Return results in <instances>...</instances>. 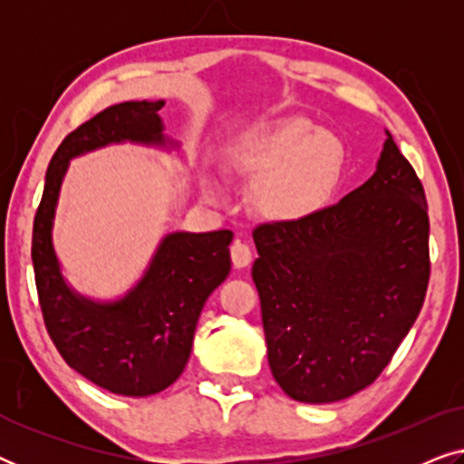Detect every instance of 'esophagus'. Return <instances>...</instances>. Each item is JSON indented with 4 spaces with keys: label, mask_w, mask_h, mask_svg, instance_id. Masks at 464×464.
I'll return each mask as SVG.
<instances>
[{
    "label": "esophagus",
    "mask_w": 464,
    "mask_h": 464,
    "mask_svg": "<svg viewBox=\"0 0 464 464\" xmlns=\"http://www.w3.org/2000/svg\"><path fill=\"white\" fill-rule=\"evenodd\" d=\"M230 256L234 268H246L253 262V251L245 240H234L230 246Z\"/></svg>",
    "instance_id": "obj_1"
}]
</instances>
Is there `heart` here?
<instances>
[{
    "mask_svg": "<svg viewBox=\"0 0 464 464\" xmlns=\"http://www.w3.org/2000/svg\"><path fill=\"white\" fill-rule=\"evenodd\" d=\"M346 164L344 141L306 118L259 126L246 132L234 151V169L259 181V208L281 221L321 211L338 192Z\"/></svg>",
    "mask_w": 464,
    "mask_h": 464,
    "instance_id": "heart-1",
    "label": "heart"
}]
</instances>
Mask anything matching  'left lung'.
<instances>
[{
  "label": "left lung",
  "instance_id": "left-lung-1",
  "mask_svg": "<svg viewBox=\"0 0 464 464\" xmlns=\"http://www.w3.org/2000/svg\"><path fill=\"white\" fill-rule=\"evenodd\" d=\"M268 363L304 403H334L376 380L429 287L424 188L386 130L376 173L308 218L253 230Z\"/></svg>",
  "mask_w": 464,
  "mask_h": 464
}]
</instances>
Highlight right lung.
<instances>
[{"mask_svg": "<svg viewBox=\"0 0 464 464\" xmlns=\"http://www.w3.org/2000/svg\"><path fill=\"white\" fill-rule=\"evenodd\" d=\"M164 101H126L63 139L46 170L34 221L31 259L50 340L69 367L101 389L148 397L186 370L207 297L230 275V230L173 232L162 238L135 287L120 300L94 302L63 278L53 224L69 160L110 143L173 145L162 135Z\"/></svg>", "mask_w": 464, "mask_h": 464, "instance_id": "add662e5", "label": "right lung"}]
</instances>
